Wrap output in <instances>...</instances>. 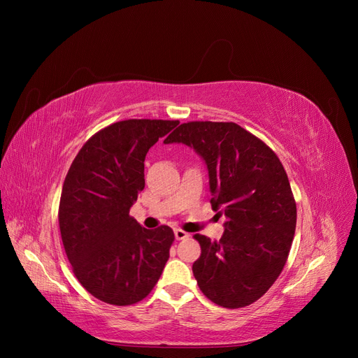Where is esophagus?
<instances>
[{
    "instance_id": "esophagus-1",
    "label": "esophagus",
    "mask_w": 358,
    "mask_h": 358,
    "mask_svg": "<svg viewBox=\"0 0 358 358\" xmlns=\"http://www.w3.org/2000/svg\"><path fill=\"white\" fill-rule=\"evenodd\" d=\"M174 235H176V239H177V241H182V239H185V238H189V236H190L189 234L184 232L182 229H176V231H174Z\"/></svg>"
}]
</instances>
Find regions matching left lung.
I'll return each instance as SVG.
<instances>
[{
    "label": "left lung",
    "instance_id": "8db88e82",
    "mask_svg": "<svg viewBox=\"0 0 358 358\" xmlns=\"http://www.w3.org/2000/svg\"><path fill=\"white\" fill-rule=\"evenodd\" d=\"M164 143L196 150L209 171L212 208L224 215L219 241L194 235L193 274L204 296L236 309L254 303L283 270L296 229V203L273 150L232 122H189Z\"/></svg>",
    "mask_w": 358,
    "mask_h": 358
}]
</instances>
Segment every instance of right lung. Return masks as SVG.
I'll return each mask as SVG.
<instances>
[{"mask_svg": "<svg viewBox=\"0 0 358 358\" xmlns=\"http://www.w3.org/2000/svg\"><path fill=\"white\" fill-rule=\"evenodd\" d=\"M178 120L130 119L90 138L65 177L59 229L83 287L101 302H141L159 280L174 232L145 229L129 215L145 187V157Z\"/></svg>", "mask_w": 358, "mask_h": 358, "instance_id": "add662e5", "label": "right lung"}]
</instances>
